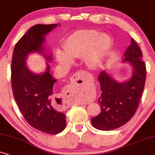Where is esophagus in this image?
<instances>
[{"label": "esophagus", "mask_w": 155, "mask_h": 155, "mask_svg": "<svg viewBox=\"0 0 155 155\" xmlns=\"http://www.w3.org/2000/svg\"><path fill=\"white\" fill-rule=\"evenodd\" d=\"M86 71H80L74 74L73 77H71V84H69L64 89V93L62 97L60 98V108L61 110H65V109L68 107V104L67 102V99L69 96H70L71 92L73 90H75L76 88H81V89L85 88L86 84V79L85 77ZM68 95H67V93Z\"/></svg>", "instance_id": "esophagus-1"}]
</instances>
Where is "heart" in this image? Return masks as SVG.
Masks as SVG:
<instances>
[{
  "mask_svg": "<svg viewBox=\"0 0 155 155\" xmlns=\"http://www.w3.org/2000/svg\"><path fill=\"white\" fill-rule=\"evenodd\" d=\"M111 46L108 35L100 34L95 30H81L71 34L64 45V51H57L58 64L67 67L71 64V58H85L89 67L95 68L100 64Z\"/></svg>",
  "mask_w": 155,
  "mask_h": 155,
  "instance_id": "b5f03b06",
  "label": "heart"
}]
</instances>
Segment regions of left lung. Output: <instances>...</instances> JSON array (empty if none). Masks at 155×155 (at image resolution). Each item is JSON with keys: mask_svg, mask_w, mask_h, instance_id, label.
<instances>
[{"mask_svg": "<svg viewBox=\"0 0 155 155\" xmlns=\"http://www.w3.org/2000/svg\"><path fill=\"white\" fill-rule=\"evenodd\" d=\"M124 62L133 67L131 77L117 82L105 71L98 77L102 93L98 99L101 112L91 119L93 127L111 130L121 127L134 117L142 96L146 79V67L142 51L134 38L124 55Z\"/></svg>", "mask_w": 155, "mask_h": 155, "instance_id": "1", "label": "left lung"}]
</instances>
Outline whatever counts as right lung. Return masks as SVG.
I'll use <instances>...</instances> for the list:
<instances>
[{
	"mask_svg": "<svg viewBox=\"0 0 155 155\" xmlns=\"http://www.w3.org/2000/svg\"><path fill=\"white\" fill-rule=\"evenodd\" d=\"M58 25H36L15 45L11 64L13 95L25 120L32 127L41 132L57 134L66 126V116L53 107V86L57 81L50 74L47 64L45 72L35 74L27 67L26 60L31 53H38L47 61H51V54L45 53L43 43L45 36Z\"/></svg>",
	"mask_w": 155,
	"mask_h": 155,
	"instance_id": "add662e5",
	"label": "right lung"
}]
</instances>
